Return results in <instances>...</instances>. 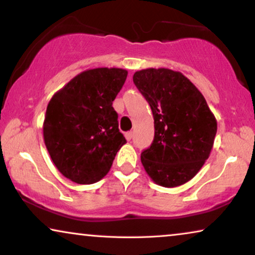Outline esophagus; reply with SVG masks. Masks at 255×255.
I'll return each mask as SVG.
<instances>
[{"label":"esophagus","mask_w":255,"mask_h":255,"mask_svg":"<svg viewBox=\"0 0 255 255\" xmlns=\"http://www.w3.org/2000/svg\"><path fill=\"white\" fill-rule=\"evenodd\" d=\"M132 135H133L132 131H128V132H127V133H125V138H127V140H131Z\"/></svg>","instance_id":"obj_1"}]
</instances>
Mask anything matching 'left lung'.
<instances>
[{"label": "left lung", "mask_w": 255, "mask_h": 255, "mask_svg": "<svg viewBox=\"0 0 255 255\" xmlns=\"http://www.w3.org/2000/svg\"><path fill=\"white\" fill-rule=\"evenodd\" d=\"M133 82L154 118V139L141 152L146 173L173 188L198 173L214 146L217 122L200 90L182 73L168 68L135 72Z\"/></svg>", "instance_id": "obj_1"}]
</instances>
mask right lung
<instances>
[{"instance_id":"1","label":"right lung","mask_w":255,"mask_h":255,"mask_svg":"<svg viewBox=\"0 0 255 255\" xmlns=\"http://www.w3.org/2000/svg\"><path fill=\"white\" fill-rule=\"evenodd\" d=\"M128 71L94 68L80 73L48 102L44 141L59 172L79 184L95 183L109 172L127 139L113 107Z\"/></svg>"}]
</instances>
